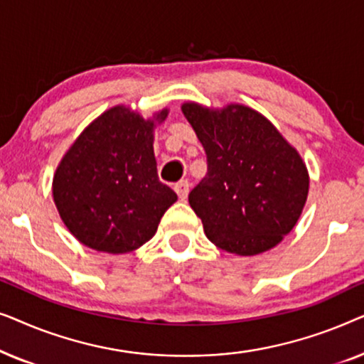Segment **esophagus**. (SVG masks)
<instances>
[{"mask_svg":"<svg viewBox=\"0 0 364 364\" xmlns=\"http://www.w3.org/2000/svg\"><path fill=\"white\" fill-rule=\"evenodd\" d=\"M173 188H176L177 196L178 198H187V193H188V188H191V182L188 181H178L176 186H173Z\"/></svg>","mask_w":364,"mask_h":364,"instance_id":"obj_1","label":"esophagus"}]
</instances>
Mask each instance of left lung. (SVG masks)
I'll return each instance as SVG.
<instances>
[{"instance_id": "obj_1", "label": "left lung", "mask_w": 364, "mask_h": 364, "mask_svg": "<svg viewBox=\"0 0 364 364\" xmlns=\"http://www.w3.org/2000/svg\"><path fill=\"white\" fill-rule=\"evenodd\" d=\"M207 154V173L188 193L208 240L237 255L270 250L291 232L308 196L298 152L262 114L232 104L182 106Z\"/></svg>"}]
</instances>
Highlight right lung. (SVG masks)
I'll list each match as a JSON object with an SVG mask.
<instances>
[{"mask_svg":"<svg viewBox=\"0 0 364 364\" xmlns=\"http://www.w3.org/2000/svg\"><path fill=\"white\" fill-rule=\"evenodd\" d=\"M167 117V109L156 121ZM154 121L117 106L99 116L59 164L53 196L69 232L89 248L127 253L151 240L177 193L159 181Z\"/></svg>","mask_w":364,"mask_h":364,"instance_id":"right-lung-1","label":"right lung"}]
</instances>
